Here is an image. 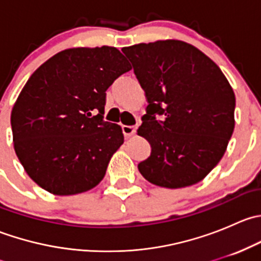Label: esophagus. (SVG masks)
Segmentation results:
<instances>
[{
	"label": "esophagus",
	"mask_w": 261,
	"mask_h": 261,
	"mask_svg": "<svg viewBox=\"0 0 261 261\" xmlns=\"http://www.w3.org/2000/svg\"><path fill=\"white\" fill-rule=\"evenodd\" d=\"M136 130H138V126L136 125L135 126H127V125L122 126V133L126 138H128V136H133L134 134L136 133Z\"/></svg>",
	"instance_id": "34e87169"
}]
</instances>
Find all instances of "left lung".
<instances>
[{
    "mask_svg": "<svg viewBox=\"0 0 261 261\" xmlns=\"http://www.w3.org/2000/svg\"><path fill=\"white\" fill-rule=\"evenodd\" d=\"M122 51L149 103L138 134L151 152L139 163V172L165 188L198 183L218 164L232 136L230 83L213 60L184 41L159 40Z\"/></svg>",
    "mask_w": 261,
    "mask_h": 261,
    "instance_id": "obj_1",
    "label": "left lung"
}]
</instances>
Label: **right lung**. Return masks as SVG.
Instances as JSON below:
<instances>
[{"instance_id":"right-lung-1","label":"right lung","mask_w":261,"mask_h":261,"mask_svg":"<svg viewBox=\"0 0 261 261\" xmlns=\"http://www.w3.org/2000/svg\"><path fill=\"white\" fill-rule=\"evenodd\" d=\"M131 69L112 46L63 50L33 73L11 112L16 155L29 177L57 196L83 193L123 144L103 120L106 91Z\"/></svg>"}]
</instances>
